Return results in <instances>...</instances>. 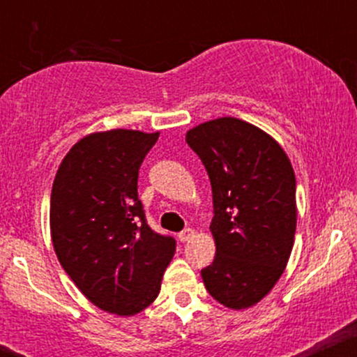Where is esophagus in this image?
Masks as SVG:
<instances>
[{
	"mask_svg": "<svg viewBox=\"0 0 357 357\" xmlns=\"http://www.w3.org/2000/svg\"><path fill=\"white\" fill-rule=\"evenodd\" d=\"M192 236H195V230H191V228H186V230H183L181 233L178 235V238L181 243H186V241H190Z\"/></svg>",
	"mask_w": 357,
	"mask_h": 357,
	"instance_id": "esophagus-1",
	"label": "esophagus"
}]
</instances>
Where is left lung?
<instances>
[{
    "instance_id": "1",
    "label": "left lung",
    "mask_w": 357,
    "mask_h": 357,
    "mask_svg": "<svg viewBox=\"0 0 357 357\" xmlns=\"http://www.w3.org/2000/svg\"><path fill=\"white\" fill-rule=\"evenodd\" d=\"M206 167L215 216L216 255L202 270L221 305L253 307L282 277L297 227L296 174L282 146L260 127L218 117L186 132Z\"/></svg>"
}]
</instances>
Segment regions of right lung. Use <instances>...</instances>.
<instances>
[{
	"mask_svg": "<svg viewBox=\"0 0 357 357\" xmlns=\"http://www.w3.org/2000/svg\"><path fill=\"white\" fill-rule=\"evenodd\" d=\"M159 132L110 129L72 146L55 174L50 233L77 289L104 312L136 315L159 296L176 241L153 231L137 198L139 167Z\"/></svg>",
	"mask_w": 357,
	"mask_h": 357,
	"instance_id": "right-lung-1",
	"label": "right lung"
}]
</instances>
